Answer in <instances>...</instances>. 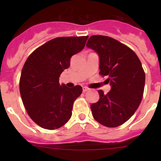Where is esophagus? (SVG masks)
Segmentation results:
<instances>
[{
  "label": "esophagus",
  "instance_id": "esophagus-1",
  "mask_svg": "<svg viewBox=\"0 0 161 161\" xmlns=\"http://www.w3.org/2000/svg\"><path fill=\"white\" fill-rule=\"evenodd\" d=\"M89 90H90V89L87 88V87H83V88H82V91H83V92H87V91H89Z\"/></svg>",
  "mask_w": 161,
  "mask_h": 161
}]
</instances>
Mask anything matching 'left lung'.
Listing matches in <instances>:
<instances>
[{
  "label": "left lung",
  "mask_w": 161,
  "mask_h": 161,
  "mask_svg": "<svg viewBox=\"0 0 161 161\" xmlns=\"http://www.w3.org/2000/svg\"><path fill=\"white\" fill-rule=\"evenodd\" d=\"M87 47L95 50L100 59V74L107 76L111 90H99L100 100L90 106L94 119L106 127L121 125L134 114L142 100L145 72L132 50L106 36H92Z\"/></svg>",
  "instance_id": "1"
}]
</instances>
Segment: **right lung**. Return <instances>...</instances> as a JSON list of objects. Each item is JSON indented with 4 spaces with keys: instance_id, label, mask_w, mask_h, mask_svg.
Here are the masks:
<instances>
[{
    "instance_id": "right-lung-1",
    "label": "right lung",
    "mask_w": 161,
    "mask_h": 161,
    "mask_svg": "<svg viewBox=\"0 0 161 161\" xmlns=\"http://www.w3.org/2000/svg\"><path fill=\"white\" fill-rule=\"evenodd\" d=\"M86 36L58 37L36 49L24 64L19 81L29 116L43 129L61 128L71 117L73 103L82 88L60 86L59 77L70 66L71 56L84 48Z\"/></svg>"
}]
</instances>
